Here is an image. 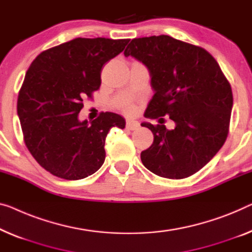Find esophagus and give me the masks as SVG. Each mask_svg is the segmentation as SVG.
<instances>
[{"label":"esophagus","instance_id":"1","mask_svg":"<svg viewBox=\"0 0 252 252\" xmlns=\"http://www.w3.org/2000/svg\"><path fill=\"white\" fill-rule=\"evenodd\" d=\"M139 127V123L133 120H126V129L129 130H137Z\"/></svg>","mask_w":252,"mask_h":252}]
</instances>
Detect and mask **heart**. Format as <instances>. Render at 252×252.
<instances>
[{"instance_id": "heart-1", "label": "heart", "mask_w": 252, "mask_h": 252, "mask_svg": "<svg viewBox=\"0 0 252 252\" xmlns=\"http://www.w3.org/2000/svg\"><path fill=\"white\" fill-rule=\"evenodd\" d=\"M132 110H133L132 105H131V104H126V112H131Z\"/></svg>"}]
</instances>
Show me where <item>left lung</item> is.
I'll use <instances>...</instances> for the list:
<instances>
[{
  "instance_id": "obj_1",
  "label": "left lung",
  "mask_w": 252,
  "mask_h": 252,
  "mask_svg": "<svg viewBox=\"0 0 252 252\" xmlns=\"http://www.w3.org/2000/svg\"><path fill=\"white\" fill-rule=\"evenodd\" d=\"M125 55L148 67L155 94L145 116L160 123H141L154 134L142 164L167 179L197 173L222 148L230 127L233 95L219 63L205 48L167 35L134 38ZM165 115L174 129L161 125Z\"/></svg>"
}]
</instances>
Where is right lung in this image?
Segmentation results:
<instances>
[{"mask_svg":"<svg viewBox=\"0 0 252 252\" xmlns=\"http://www.w3.org/2000/svg\"><path fill=\"white\" fill-rule=\"evenodd\" d=\"M129 39L74 38L48 48L33 60L18 96V116L28 150L40 166L64 180H80L105 160L111 127L125 129L121 115L102 112L79 121L85 97L99 88L105 63L125 50Z\"/></svg>","mask_w":252,"mask_h":252,"instance_id":"1","label":"right lung"}]
</instances>
